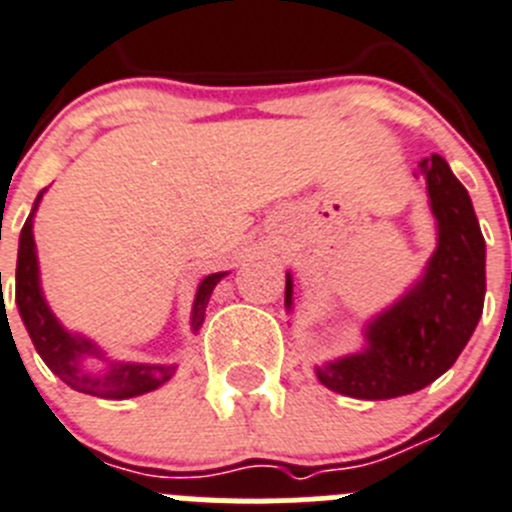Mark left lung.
<instances>
[{
  "label": "left lung",
  "instance_id": "1",
  "mask_svg": "<svg viewBox=\"0 0 512 512\" xmlns=\"http://www.w3.org/2000/svg\"><path fill=\"white\" fill-rule=\"evenodd\" d=\"M439 242L424 278L366 331V351L318 366L323 386L353 399H394L432 384L457 361L485 303V240L470 194L439 154L419 161ZM293 305V280H285Z\"/></svg>",
  "mask_w": 512,
  "mask_h": 512
}]
</instances>
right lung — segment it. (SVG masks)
I'll return each instance as SVG.
<instances>
[{
	"label": "right lung",
	"mask_w": 512,
	"mask_h": 512,
	"mask_svg": "<svg viewBox=\"0 0 512 512\" xmlns=\"http://www.w3.org/2000/svg\"><path fill=\"white\" fill-rule=\"evenodd\" d=\"M45 191V189H42ZM42 191L37 202L42 199ZM35 202V209H37ZM35 209L27 217L22 234H19V255H17V288H14V300H17L19 315L25 321L27 333H30L32 343H35L37 353L47 364L52 374L60 376L70 389L80 391V394L100 396V399H128V396L146 394L154 391L156 386L166 384L174 374V366H159V364H116L108 374H88L80 369V361L88 353L98 356V348L83 338L70 336L60 323L55 321V315L47 308L45 298L40 290V278H37V255H35V237H32V217ZM224 278V272H214L202 280L197 290V300H194V313H191V328L199 331L204 321V308L209 303L214 285Z\"/></svg>",
	"instance_id": "add662e5"
}]
</instances>
